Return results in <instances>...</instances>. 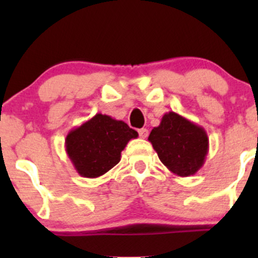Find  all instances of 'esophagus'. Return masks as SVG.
<instances>
[{
    "mask_svg": "<svg viewBox=\"0 0 258 258\" xmlns=\"http://www.w3.org/2000/svg\"><path fill=\"white\" fill-rule=\"evenodd\" d=\"M139 135L141 139H146V137L148 136V130L147 128H141L139 130Z\"/></svg>",
    "mask_w": 258,
    "mask_h": 258,
    "instance_id": "34e87169",
    "label": "esophagus"
}]
</instances>
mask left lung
<instances>
[{"instance_id":"8db88e82","label":"left lung","mask_w":258,"mask_h":258,"mask_svg":"<svg viewBox=\"0 0 258 258\" xmlns=\"http://www.w3.org/2000/svg\"><path fill=\"white\" fill-rule=\"evenodd\" d=\"M148 141L161 162L181 177L195 175L209 153V137L204 127L172 111L163 114L160 126L151 131Z\"/></svg>"}]
</instances>
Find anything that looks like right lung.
<instances>
[{
  "mask_svg": "<svg viewBox=\"0 0 258 258\" xmlns=\"http://www.w3.org/2000/svg\"><path fill=\"white\" fill-rule=\"evenodd\" d=\"M139 134L123 121L97 113L66 137V152L80 176L96 178L105 175L121 160V152Z\"/></svg>",
  "mask_w": 258,
  "mask_h": 258,
  "instance_id": "1",
  "label": "right lung"
}]
</instances>
